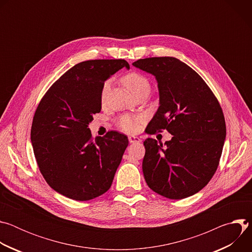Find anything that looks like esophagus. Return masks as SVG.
Returning a JSON list of instances; mask_svg holds the SVG:
<instances>
[{
  "label": "esophagus",
  "mask_w": 252,
  "mask_h": 252,
  "mask_svg": "<svg viewBox=\"0 0 252 252\" xmlns=\"http://www.w3.org/2000/svg\"><path fill=\"white\" fill-rule=\"evenodd\" d=\"M128 140L130 143H138L141 141V139L138 136H134V135H130L128 136Z\"/></svg>",
  "instance_id": "34e87169"
}]
</instances>
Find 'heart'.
Here are the masks:
<instances>
[{
	"instance_id": "heart-1",
	"label": "heart",
	"mask_w": 252,
	"mask_h": 252,
	"mask_svg": "<svg viewBox=\"0 0 252 252\" xmlns=\"http://www.w3.org/2000/svg\"><path fill=\"white\" fill-rule=\"evenodd\" d=\"M124 85L130 91V93L134 95L136 93L140 92L143 89L150 88L149 81L138 73H129L123 78ZM111 88V82L106 81L100 92V101L102 103L105 102L107 94H109ZM145 121V118L140 115H124L118 120V126L121 129L128 133H134L139 130L141 124Z\"/></svg>"
}]
</instances>
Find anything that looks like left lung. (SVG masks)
<instances>
[{"instance_id":"left-lung-1","label":"left lung","mask_w":252,"mask_h":252,"mask_svg":"<svg viewBox=\"0 0 252 252\" xmlns=\"http://www.w3.org/2000/svg\"><path fill=\"white\" fill-rule=\"evenodd\" d=\"M132 65L158 83L159 106L148 133L165 128L172 134L164 146L154 138L143 141L146 182L170 199L193 195L208 184L221 157L226 126L220 102L196 71L176 58L140 59Z\"/></svg>"}]
</instances>
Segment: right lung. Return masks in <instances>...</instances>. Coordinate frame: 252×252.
<instances>
[{
	"instance_id": "add662e5",
	"label": "right lung",
	"mask_w": 252,
	"mask_h": 252,
	"mask_svg": "<svg viewBox=\"0 0 252 252\" xmlns=\"http://www.w3.org/2000/svg\"><path fill=\"white\" fill-rule=\"evenodd\" d=\"M124 66L129 68L125 60L77 63L50 88L34 113L35 159L48 185L63 196L90 200L113 184L128 139L118 131L93 139L89 125L101 110L104 82Z\"/></svg>"
}]
</instances>
